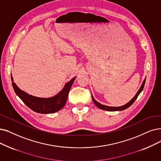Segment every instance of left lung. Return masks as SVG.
I'll list each match as a JSON object with an SVG mask.
<instances>
[{
    "label": "left lung",
    "instance_id": "left-lung-1",
    "mask_svg": "<svg viewBox=\"0 0 161 161\" xmlns=\"http://www.w3.org/2000/svg\"><path fill=\"white\" fill-rule=\"evenodd\" d=\"M145 79H145V80H143L142 85H141L139 90L138 91V92H137V94H136V96H134V97L128 103H127L126 104L122 106H119V107H112V106H105V105H102L101 104H100L99 102H98L96 100H94V98H93V96L92 95V100L94 102V103L95 104V105L97 106L98 108H99L100 109H101V110H106V111H111V112H113V111H121V110H125V109H127V108H129L133 103L136 101V100L139 94L141 92V91H143V89L144 88V86H145Z\"/></svg>",
    "mask_w": 161,
    "mask_h": 161
}]
</instances>
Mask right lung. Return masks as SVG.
<instances>
[{
  "instance_id": "obj_1",
  "label": "right lung",
  "mask_w": 161,
  "mask_h": 161,
  "mask_svg": "<svg viewBox=\"0 0 161 161\" xmlns=\"http://www.w3.org/2000/svg\"><path fill=\"white\" fill-rule=\"evenodd\" d=\"M11 79L15 93L31 110L40 114H52L59 111L65 106L69 91L75 80V77L67 82L62 91L58 94L48 98L36 97V96L27 94L17 86L13 82V78L12 75Z\"/></svg>"
}]
</instances>
